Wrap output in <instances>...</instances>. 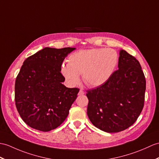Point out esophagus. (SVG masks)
Instances as JSON below:
<instances>
[{"mask_svg":"<svg viewBox=\"0 0 159 159\" xmlns=\"http://www.w3.org/2000/svg\"><path fill=\"white\" fill-rule=\"evenodd\" d=\"M84 94V91L83 89H80L79 92V95H82Z\"/></svg>","mask_w":159,"mask_h":159,"instance_id":"1","label":"esophagus"}]
</instances>
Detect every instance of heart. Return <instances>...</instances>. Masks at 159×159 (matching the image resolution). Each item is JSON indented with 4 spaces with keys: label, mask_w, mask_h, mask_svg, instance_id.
Listing matches in <instances>:
<instances>
[{
    "label": "heart",
    "mask_w": 159,
    "mask_h": 159,
    "mask_svg": "<svg viewBox=\"0 0 159 159\" xmlns=\"http://www.w3.org/2000/svg\"><path fill=\"white\" fill-rule=\"evenodd\" d=\"M119 55L112 49H82L72 53L68 64H62L60 72L67 83L75 86L82 75L83 82L89 87L106 83L115 72Z\"/></svg>",
    "instance_id": "b5f03b06"
}]
</instances>
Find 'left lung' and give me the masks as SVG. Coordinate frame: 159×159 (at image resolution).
<instances>
[{
    "instance_id": "8db88e82",
    "label": "left lung",
    "mask_w": 159,
    "mask_h": 159,
    "mask_svg": "<svg viewBox=\"0 0 159 159\" xmlns=\"http://www.w3.org/2000/svg\"><path fill=\"white\" fill-rule=\"evenodd\" d=\"M119 70L102 85L87 90V115L108 133L122 131L138 119L144 104L146 79L138 60L120 50Z\"/></svg>"
}]
</instances>
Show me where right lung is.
Listing matches in <instances>:
<instances>
[{
  "instance_id": "obj_1",
  "label": "right lung",
  "mask_w": 159,
  "mask_h": 159,
  "mask_svg": "<svg viewBox=\"0 0 159 159\" xmlns=\"http://www.w3.org/2000/svg\"><path fill=\"white\" fill-rule=\"evenodd\" d=\"M75 48L45 47L24 61L15 84V101L21 118L41 131L56 129L67 118L78 88H68L60 72L65 57Z\"/></svg>"
}]
</instances>
